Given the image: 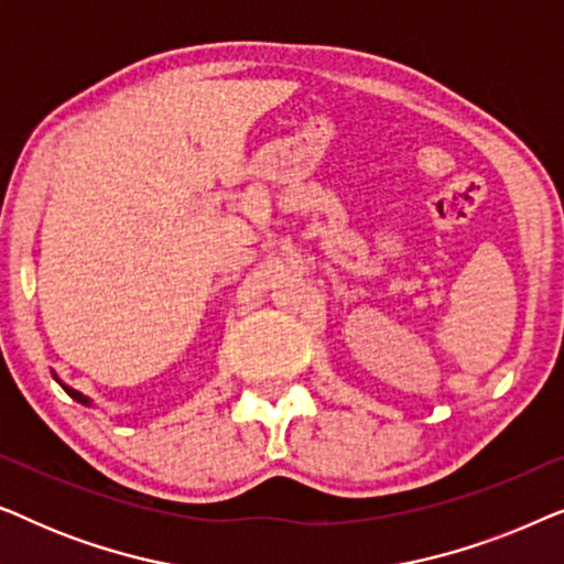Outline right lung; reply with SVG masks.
<instances>
[{
  "label": "right lung",
  "mask_w": 564,
  "mask_h": 564,
  "mask_svg": "<svg viewBox=\"0 0 564 564\" xmlns=\"http://www.w3.org/2000/svg\"><path fill=\"white\" fill-rule=\"evenodd\" d=\"M61 388H64V390L68 392V395H72L74 400H79V403H84V405H89V398H84V395H82V392H76V390H72V388H66V384H61Z\"/></svg>",
  "instance_id": "obj_1"
}]
</instances>
